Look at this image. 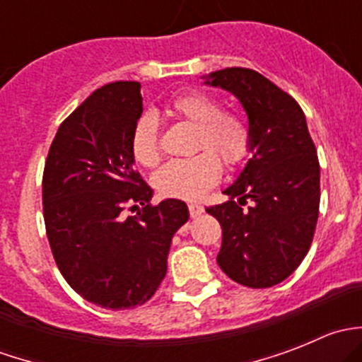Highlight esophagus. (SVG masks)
<instances>
[{"label": "esophagus", "mask_w": 362, "mask_h": 362, "mask_svg": "<svg viewBox=\"0 0 362 362\" xmlns=\"http://www.w3.org/2000/svg\"><path fill=\"white\" fill-rule=\"evenodd\" d=\"M203 211H204V208L199 203H191V204H189V215H191L192 218L199 217V215H202Z\"/></svg>", "instance_id": "34e87169"}]
</instances>
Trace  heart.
I'll list each match as a JSON object with an SVG mask.
<instances>
[{
	"label": "heart",
	"mask_w": 362,
	"mask_h": 362,
	"mask_svg": "<svg viewBox=\"0 0 362 362\" xmlns=\"http://www.w3.org/2000/svg\"><path fill=\"white\" fill-rule=\"evenodd\" d=\"M170 112L198 127L192 158L173 159L154 175V187L163 196L194 199L204 194L222 175V163L238 168L250 158L252 129L242 113L222 110L221 101L203 90H187L170 103ZM131 152L138 164L152 168L160 160L159 124L156 115L144 113L131 133Z\"/></svg>",
	"instance_id": "heart-1"
}]
</instances>
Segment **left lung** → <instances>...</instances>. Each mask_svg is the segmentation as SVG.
Masks as SVG:
<instances>
[{
  "instance_id": "8db88e82",
  "label": "left lung",
  "mask_w": 362,
  "mask_h": 362,
  "mask_svg": "<svg viewBox=\"0 0 362 362\" xmlns=\"http://www.w3.org/2000/svg\"><path fill=\"white\" fill-rule=\"evenodd\" d=\"M206 83L238 98L252 129V158L224 191L229 202L206 208L222 228L217 262L242 286L273 287L293 275L312 245L320 204L315 144L298 101L261 73L226 68Z\"/></svg>"
}]
</instances>
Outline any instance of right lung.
<instances>
[{
	"instance_id": "obj_1",
	"label": "right lung",
	"mask_w": 362,
	"mask_h": 362,
	"mask_svg": "<svg viewBox=\"0 0 362 362\" xmlns=\"http://www.w3.org/2000/svg\"><path fill=\"white\" fill-rule=\"evenodd\" d=\"M141 112L138 82L100 87L63 120L43 170V218L57 268L76 294L108 310L154 296L173 235L189 221L180 199L152 204V189L133 168L131 133Z\"/></svg>"
}]
</instances>
